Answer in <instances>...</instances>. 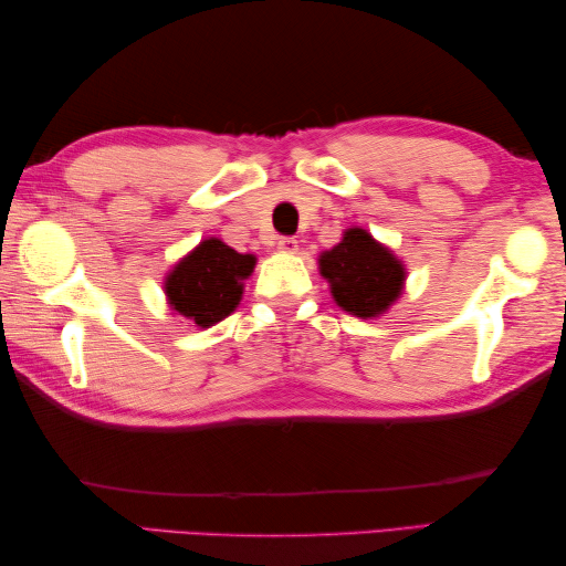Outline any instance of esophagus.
<instances>
[{
    "instance_id": "34e87169",
    "label": "esophagus",
    "mask_w": 566,
    "mask_h": 566,
    "mask_svg": "<svg viewBox=\"0 0 566 566\" xmlns=\"http://www.w3.org/2000/svg\"><path fill=\"white\" fill-rule=\"evenodd\" d=\"M277 250H281V253H298V240L281 238V240H277Z\"/></svg>"
}]
</instances>
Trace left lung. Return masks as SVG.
Returning <instances> with one entry per match:
<instances>
[{
  "mask_svg": "<svg viewBox=\"0 0 566 566\" xmlns=\"http://www.w3.org/2000/svg\"><path fill=\"white\" fill-rule=\"evenodd\" d=\"M321 275L340 308L358 318H376L401 295L406 268L364 228H348L344 240L318 258Z\"/></svg>",
  "mask_w": 566,
  "mask_h": 566,
  "instance_id": "8db88e82",
  "label": "left lung"
}]
</instances>
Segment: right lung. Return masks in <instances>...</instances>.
<instances>
[{
	"label": "right lung",
	"mask_w": 566,
	"mask_h": 566,
	"mask_svg": "<svg viewBox=\"0 0 566 566\" xmlns=\"http://www.w3.org/2000/svg\"><path fill=\"white\" fill-rule=\"evenodd\" d=\"M253 268L255 255H243L222 240L208 238L165 277V295L175 313L200 328H210L238 308L243 281Z\"/></svg>",
	"instance_id": "obj_1"
}]
</instances>
